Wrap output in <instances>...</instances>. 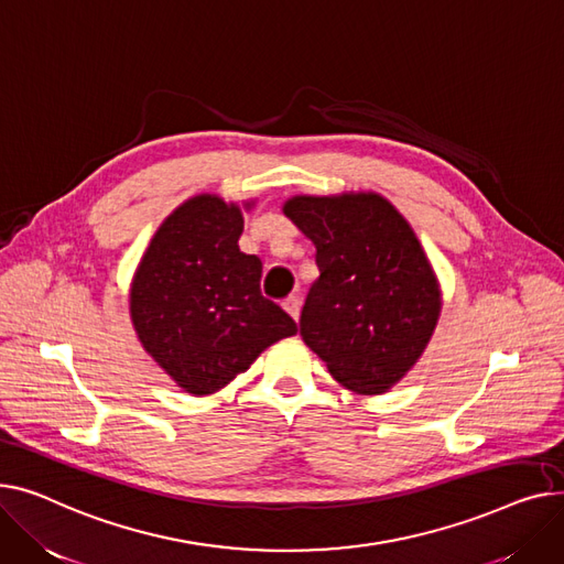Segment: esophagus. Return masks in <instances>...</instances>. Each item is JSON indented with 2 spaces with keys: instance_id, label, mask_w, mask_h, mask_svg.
I'll list each match as a JSON object with an SVG mask.
<instances>
[{
  "instance_id": "1",
  "label": "esophagus",
  "mask_w": 564,
  "mask_h": 564,
  "mask_svg": "<svg viewBox=\"0 0 564 564\" xmlns=\"http://www.w3.org/2000/svg\"><path fill=\"white\" fill-rule=\"evenodd\" d=\"M282 307L297 321L301 318V297H297L295 293H291L289 297H284V303H282Z\"/></svg>"
}]
</instances>
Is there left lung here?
<instances>
[{"label":"left lung","instance_id":"8db88e82","mask_svg":"<svg viewBox=\"0 0 564 564\" xmlns=\"http://www.w3.org/2000/svg\"><path fill=\"white\" fill-rule=\"evenodd\" d=\"M284 214L316 246L305 344L357 393H382L421 357L440 318L433 269L408 220L376 193L297 195Z\"/></svg>","mask_w":564,"mask_h":564}]
</instances>
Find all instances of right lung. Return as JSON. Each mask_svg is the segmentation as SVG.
Listing matches in <instances>:
<instances>
[{
	"instance_id": "obj_1",
	"label": "right lung",
	"mask_w": 564,
	"mask_h": 564,
	"mask_svg": "<svg viewBox=\"0 0 564 564\" xmlns=\"http://www.w3.org/2000/svg\"><path fill=\"white\" fill-rule=\"evenodd\" d=\"M237 205L197 195L156 229L129 295L143 348L182 389L214 393L257 355L297 333L261 295V259L239 250Z\"/></svg>"
}]
</instances>
